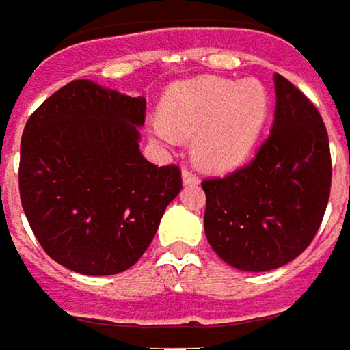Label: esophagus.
Instances as JSON below:
<instances>
[{"label": "esophagus", "instance_id": "34e87169", "mask_svg": "<svg viewBox=\"0 0 350 350\" xmlns=\"http://www.w3.org/2000/svg\"><path fill=\"white\" fill-rule=\"evenodd\" d=\"M183 183L185 185H198L200 179H198V175L191 170H183Z\"/></svg>", "mask_w": 350, "mask_h": 350}]
</instances>
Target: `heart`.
Segmentation results:
<instances>
[{
    "mask_svg": "<svg viewBox=\"0 0 350 350\" xmlns=\"http://www.w3.org/2000/svg\"><path fill=\"white\" fill-rule=\"evenodd\" d=\"M269 105L268 88L258 79L198 77L163 94L154 133L165 142L194 137L192 154L202 167L235 170L256 146Z\"/></svg>",
    "mask_w": 350,
    "mask_h": 350,
    "instance_id": "heart-1",
    "label": "heart"
}]
</instances>
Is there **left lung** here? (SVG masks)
I'll use <instances>...</instances> for the list:
<instances>
[{
  "mask_svg": "<svg viewBox=\"0 0 350 350\" xmlns=\"http://www.w3.org/2000/svg\"><path fill=\"white\" fill-rule=\"evenodd\" d=\"M275 115L256 158L202 183L204 231L213 252L243 271L289 264L310 245L329 200L332 156L322 115L273 75Z\"/></svg>",
  "mask_w": 350,
  "mask_h": 350,
  "instance_id": "8db88e82",
  "label": "left lung"
}]
</instances>
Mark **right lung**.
<instances>
[{
	"instance_id": "obj_1",
	"label": "right lung",
	"mask_w": 350,
	"mask_h": 350,
	"mask_svg": "<svg viewBox=\"0 0 350 350\" xmlns=\"http://www.w3.org/2000/svg\"><path fill=\"white\" fill-rule=\"evenodd\" d=\"M146 100L72 81L30 115L18 191L28 224L57 264L82 275L135 266L183 189L177 165L140 152Z\"/></svg>"
}]
</instances>
